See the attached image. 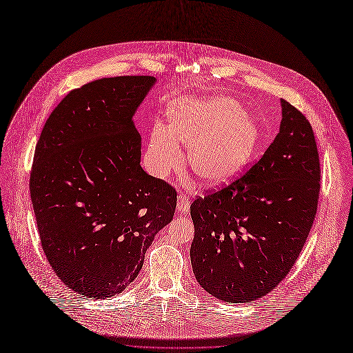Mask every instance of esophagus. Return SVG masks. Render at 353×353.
Masks as SVG:
<instances>
[{"mask_svg":"<svg viewBox=\"0 0 353 353\" xmlns=\"http://www.w3.org/2000/svg\"><path fill=\"white\" fill-rule=\"evenodd\" d=\"M176 210L179 214H186L190 210V201L186 194H179L178 196V203H176Z\"/></svg>","mask_w":353,"mask_h":353,"instance_id":"obj_1","label":"esophagus"}]
</instances>
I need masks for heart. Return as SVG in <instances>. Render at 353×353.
<instances>
[{"mask_svg":"<svg viewBox=\"0 0 353 353\" xmlns=\"http://www.w3.org/2000/svg\"><path fill=\"white\" fill-rule=\"evenodd\" d=\"M258 138L255 120L233 99H179L170 108V125H154L146 160L150 171L164 178L182 163V143L189 148L193 172L207 183L219 185L248 164Z\"/></svg>","mask_w":353,"mask_h":353,"instance_id":"obj_1","label":"heart"}]
</instances>
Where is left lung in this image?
I'll return each instance as SVG.
<instances>
[{"mask_svg":"<svg viewBox=\"0 0 353 353\" xmlns=\"http://www.w3.org/2000/svg\"><path fill=\"white\" fill-rule=\"evenodd\" d=\"M280 131L228 186L190 205L193 273L212 296L240 303L270 292L290 272L317 211L320 161L306 117L281 99Z\"/></svg>","mask_w":353,"mask_h":353,"instance_id":"left-lung-1","label":"left lung"}]
</instances>
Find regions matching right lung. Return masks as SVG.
I'll return each instance as SVG.
<instances>
[{
    "instance_id": "1",
    "label": "right lung",
    "mask_w": 353,
    "mask_h": 353,
    "mask_svg": "<svg viewBox=\"0 0 353 353\" xmlns=\"http://www.w3.org/2000/svg\"><path fill=\"white\" fill-rule=\"evenodd\" d=\"M154 83L121 76L70 91L36 146L30 196L41 247L58 277L88 298L123 292L175 212L176 190L141 167L132 121Z\"/></svg>"
}]
</instances>
